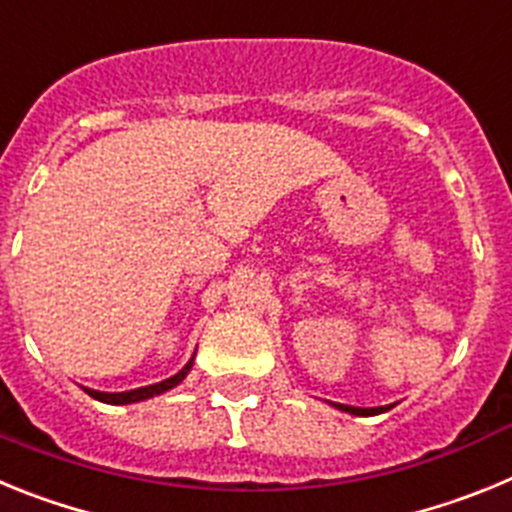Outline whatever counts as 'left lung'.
Returning <instances> with one entry per match:
<instances>
[{"instance_id":"1","label":"left lung","mask_w":512,"mask_h":512,"mask_svg":"<svg viewBox=\"0 0 512 512\" xmlns=\"http://www.w3.org/2000/svg\"><path fill=\"white\" fill-rule=\"evenodd\" d=\"M333 408L341 410V413H351V415H379V413H387L392 405H384V408H354V405H341V402H330Z\"/></svg>"}]
</instances>
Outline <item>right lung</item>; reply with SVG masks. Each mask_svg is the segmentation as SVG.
Masks as SVG:
<instances>
[{
	"label": "right lung",
	"instance_id": "add662e5",
	"mask_svg": "<svg viewBox=\"0 0 512 512\" xmlns=\"http://www.w3.org/2000/svg\"><path fill=\"white\" fill-rule=\"evenodd\" d=\"M194 364V356L187 361V364L174 374V377L164 379V382H156V384H148V387H138V390H128V392H99V390H89V387H81V390L87 392L89 397L99 402H107V405H133V402H143V400H151L156 395H164V392L174 390L176 384H182L184 377L189 374Z\"/></svg>",
	"mask_w": 512,
	"mask_h": 512
}]
</instances>
